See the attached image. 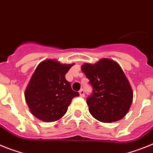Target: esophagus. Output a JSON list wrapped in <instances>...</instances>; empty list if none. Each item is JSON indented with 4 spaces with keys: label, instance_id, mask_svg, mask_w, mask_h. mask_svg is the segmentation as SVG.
Returning a JSON list of instances; mask_svg holds the SVG:
<instances>
[{
    "label": "esophagus",
    "instance_id": "1",
    "mask_svg": "<svg viewBox=\"0 0 153 153\" xmlns=\"http://www.w3.org/2000/svg\"><path fill=\"white\" fill-rule=\"evenodd\" d=\"M79 95H80V97H84V95H85V91H84V90L83 89L79 90Z\"/></svg>",
    "mask_w": 153,
    "mask_h": 153
}]
</instances>
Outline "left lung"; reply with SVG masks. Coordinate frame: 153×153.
Returning <instances> with one entry per match:
<instances>
[{"label": "left lung", "instance_id": "1", "mask_svg": "<svg viewBox=\"0 0 153 153\" xmlns=\"http://www.w3.org/2000/svg\"><path fill=\"white\" fill-rule=\"evenodd\" d=\"M81 70L93 89L87 98L93 117L108 123L125 117L132 103L133 93L119 65L109 59H102L93 65L83 64Z\"/></svg>", "mask_w": 153, "mask_h": 153}]
</instances>
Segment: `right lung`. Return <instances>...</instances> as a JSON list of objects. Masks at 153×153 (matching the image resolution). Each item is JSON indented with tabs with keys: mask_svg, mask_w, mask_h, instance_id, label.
<instances>
[{
	"mask_svg": "<svg viewBox=\"0 0 153 153\" xmlns=\"http://www.w3.org/2000/svg\"><path fill=\"white\" fill-rule=\"evenodd\" d=\"M73 66L48 59L37 66L25 95L35 117L45 122L57 121L66 114L72 99L79 96L65 77Z\"/></svg>",
	"mask_w": 153,
	"mask_h": 153,
	"instance_id": "add662e5",
	"label": "right lung"
}]
</instances>
